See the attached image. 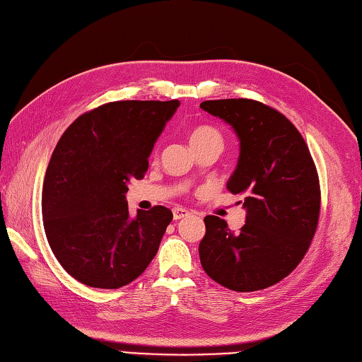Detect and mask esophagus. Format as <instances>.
<instances>
[{"instance_id": "34e87169", "label": "esophagus", "mask_w": 362, "mask_h": 362, "mask_svg": "<svg viewBox=\"0 0 362 362\" xmlns=\"http://www.w3.org/2000/svg\"><path fill=\"white\" fill-rule=\"evenodd\" d=\"M189 211L187 209H184V208H175L173 209V218L175 220H181V218H184V217H187L189 216Z\"/></svg>"}]
</instances>
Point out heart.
I'll return each mask as SVG.
<instances>
[{
	"label": "heart",
	"instance_id": "1",
	"mask_svg": "<svg viewBox=\"0 0 362 362\" xmlns=\"http://www.w3.org/2000/svg\"><path fill=\"white\" fill-rule=\"evenodd\" d=\"M189 142L192 148H218L222 151L225 139L217 128L211 127V124H198L189 132Z\"/></svg>",
	"mask_w": 362,
	"mask_h": 362
}]
</instances>
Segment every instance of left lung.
<instances>
[{"instance_id":"8db88e82","label":"left lung","mask_w":362,"mask_h":362,"mask_svg":"<svg viewBox=\"0 0 362 362\" xmlns=\"http://www.w3.org/2000/svg\"><path fill=\"white\" fill-rule=\"evenodd\" d=\"M200 107L230 124L239 159L226 189L240 195L245 225L234 233L206 216L198 252L206 274L238 292L265 289L297 267L311 243L320 186L308 145L283 114L247 98L203 101Z\"/></svg>"}]
</instances>
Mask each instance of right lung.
I'll return each instance as SVG.
<instances>
[{"mask_svg":"<svg viewBox=\"0 0 362 362\" xmlns=\"http://www.w3.org/2000/svg\"><path fill=\"white\" fill-rule=\"evenodd\" d=\"M178 106V100L107 103L78 117L57 142L43 181V226L57 261L79 283L119 289L156 256L173 214L154 206L131 217L127 192L148 170Z\"/></svg>","mask_w":362,"mask_h":362,"instance_id":"1","label":"right lung"}]
</instances>
